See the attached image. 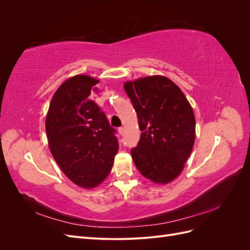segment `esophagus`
Here are the masks:
<instances>
[{
	"instance_id": "esophagus-1",
	"label": "esophagus",
	"mask_w": 250,
	"mask_h": 250,
	"mask_svg": "<svg viewBox=\"0 0 250 250\" xmlns=\"http://www.w3.org/2000/svg\"><path fill=\"white\" fill-rule=\"evenodd\" d=\"M119 133H120L121 135H123V134L125 133V129H124L123 127H120V128H119Z\"/></svg>"
}]
</instances>
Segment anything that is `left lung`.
<instances>
[{"label":"left lung","mask_w":250,"mask_h":250,"mask_svg":"<svg viewBox=\"0 0 250 250\" xmlns=\"http://www.w3.org/2000/svg\"><path fill=\"white\" fill-rule=\"evenodd\" d=\"M125 92L137 111L140 130L132 160L143 176L168 184L183 171L195 142V117L181 89L164 76L128 81Z\"/></svg>","instance_id":"left-lung-1"}]
</instances>
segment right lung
I'll use <instances>...</instances> for the list:
<instances>
[{"label":"right lung","mask_w":250,"mask_h":250,"mask_svg":"<svg viewBox=\"0 0 250 250\" xmlns=\"http://www.w3.org/2000/svg\"><path fill=\"white\" fill-rule=\"evenodd\" d=\"M98 82L86 75L65 80L53 96L46 119L55 162L74 184L88 188L107 177L119 149L117 130L92 99Z\"/></svg>","instance_id":"1"}]
</instances>
